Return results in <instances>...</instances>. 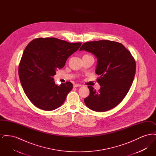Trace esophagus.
Returning a JSON list of instances; mask_svg holds the SVG:
<instances>
[{"label": "esophagus", "instance_id": "34e87169", "mask_svg": "<svg viewBox=\"0 0 156 156\" xmlns=\"http://www.w3.org/2000/svg\"><path fill=\"white\" fill-rule=\"evenodd\" d=\"M81 87V85H80L79 83H76L74 85V87Z\"/></svg>", "mask_w": 156, "mask_h": 156}]
</instances>
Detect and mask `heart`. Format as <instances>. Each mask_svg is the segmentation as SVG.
Wrapping results in <instances>:
<instances>
[{
  "label": "heart",
  "mask_w": 156,
  "mask_h": 156,
  "mask_svg": "<svg viewBox=\"0 0 156 156\" xmlns=\"http://www.w3.org/2000/svg\"><path fill=\"white\" fill-rule=\"evenodd\" d=\"M92 57V56L90 55L89 54H85V55H83V57Z\"/></svg>",
  "instance_id": "1"
}]
</instances>
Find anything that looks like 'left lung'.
Listing matches in <instances>:
<instances>
[{
  "label": "left lung",
  "instance_id": "8db88e82",
  "mask_svg": "<svg viewBox=\"0 0 156 156\" xmlns=\"http://www.w3.org/2000/svg\"><path fill=\"white\" fill-rule=\"evenodd\" d=\"M80 51L94 54L98 58L97 81L101 85L97 91L88 86L89 95L84 99L87 106L92 111L111 110L126 97L133 81L136 61L122 44L109 40L89 41L83 44Z\"/></svg>",
  "mask_w": 156,
  "mask_h": 156
}]
</instances>
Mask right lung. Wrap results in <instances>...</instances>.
I'll use <instances>...</instances> for the list:
<instances>
[{
  "instance_id": "right-lung-1",
  "label": "right lung",
  "mask_w": 156,
  "mask_h": 156,
  "mask_svg": "<svg viewBox=\"0 0 156 156\" xmlns=\"http://www.w3.org/2000/svg\"><path fill=\"white\" fill-rule=\"evenodd\" d=\"M81 44L41 37L27 45L19 66V75L24 93L38 108L52 111L64 102L73 85L68 81L58 85L52 76Z\"/></svg>"
}]
</instances>
